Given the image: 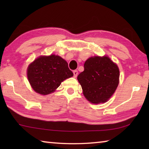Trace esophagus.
I'll return each instance as SVG.
<instances>
[{
	"instance_id": "esophagus-1",
	"label": "esophagus",
	"mask_w": 149,
	"mask_h": 149,
	"mask_svg": "<svg viewBox=\"0 0 149 149\" xmlns=\"http://www.w3.org/2000/svg\"><path fill=\"white\" fill-rule=\"evenodd\" d=\"M73 73H74V77H76L77 76V75H78L77 70H74V71L73 72Z\"/></svg>"
}]
</instances>
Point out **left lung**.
Listing matches in <instances>:
<instances>
[{
    "instance_id": "left-lung-1",
    "label": "left lung",
    "mask_w": 149,
    "mask_h": 149,
    "mask_svg": "<svg viewBox=\"0 0 149 149\" xmlns=\"http://www.w3.org/2000/svg\"><path fill=\"white\" fill-rule=\"evenodd\" d=\"M118 65L107 56H93L84 64L77 80L85 97L93 104L104 103L112 97L119 84Z\"/></svg>"
}]
</instances>
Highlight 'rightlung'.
Here are the masks:
<instances>
[{"mask_svg": "<svg viewBox=\"0 0 149 149\" xmlns=\"http://www.w3.org/2000/svg\"><path fill=\"white\" fill-rule=\"evenodd\" d=\"M27 74L33 89L42 95L53 93L63 81L74 75L67 62L54 54L35 59L29 65Z\"/></svg>", "mask_w": 149, "mask_h": 149, "instance_id": "obj_1", "label": "right lung"}]
</instances>
